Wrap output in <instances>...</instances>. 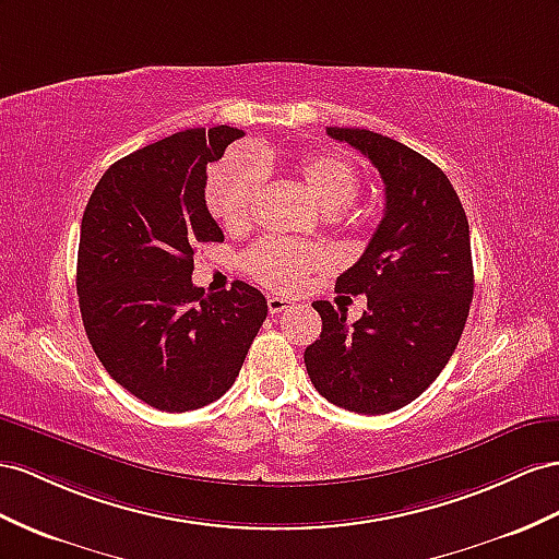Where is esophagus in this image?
Returning <instances> with one entry per match:
<instances>
[{
	"instance_id": "34e87169",
	"label": "esophagus",
	"mask_w": 559,
	"mask_h": 559,
	"mask_svg": "<svg viewBox=\"0 0 559 559\" xmlns=\"http://www.w3.org/2000/svg\"><path fill=\"white\" fill-rule=\"evenodd\" d=\"M266 307H269L271 313H281L285 309H290L293 302H290V299H285V297H278V295H269L266 297Z\"/></svg>"
}]
</instances>
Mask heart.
<instances>
[{
    "mask_svg": "<svg viewBox=\"0 0 559 559\" xmlns=\"http://www.w3.org/2000/svg\"><path fill=\"white\" fill-rule=\"evenodd\" d=\"M262 163L250 155H231L212 169L205 183V203L214 219L224 226H242L252 214L254 200L262 189ZM297 177L307 186L317 203L337 212L347 207L359 193L361 177L349 157L340 153H313L299 160ZM328 254L317 246H295L285 240H264L254 246L246 264L250 274L276 290H295L305 283L311 271L321 269Z\"/></svg>",
    "mask_w": 559,
    "mask_h": 559,
    "instance_id": "obj_1",
    "label": "heart"
}]
</instances>
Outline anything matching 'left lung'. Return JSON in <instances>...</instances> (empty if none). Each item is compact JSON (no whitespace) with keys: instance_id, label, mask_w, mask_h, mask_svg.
Here are the masks:
<instances>
[{"instance_id":"obj_1","label":"left lung","mask_w":559,"mask_h":559,"mask_svg":"<svg viewBox=\"0 0 559 559\" xmlns=\"http://www.w3.org/2000/svg\"><path fill=\"white\" fill-rule=\"evenodd\" d=\"M328 136L364 153L384 183V214L340 293L366 295L364 317L325 299L321 337L305 349L311 384L328 402L380 416L418 399L449 364L475 290L469 226L449 177L425 155L356 127Z\"/></svg>"}]
</instances>
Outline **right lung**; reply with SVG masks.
<instances>
[{
  "instance_id": "add662e5",
  "label": "right lung",
  "mask_w": 559,
  "mask_h": 559,
  "mask_svg": "<svg viewBox=\"0 0 559 559\" xmlns=\"http://www.w3.org/2000/svg\"><path fill=\"white\" fill-rule=\"evenodd\" d=\"M240 136L236 127H198L124 155L82 214L84 331L108 376L157 411L217 402L266 319L252 285L205 295L191 281L193 250L224 240L205 205L207 165Z\"/></svg>"
}]
</instances>
